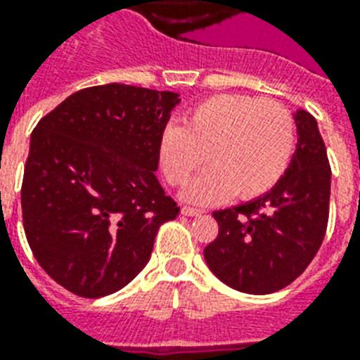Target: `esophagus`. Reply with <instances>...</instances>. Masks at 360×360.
I'll use <instances>...</instances> for the list:
<instances>
[{"label": "esophagus", "instance_id": "obj_1", "mask_svg": "<svg viewBox=\"0 0 360 360\" xmlns=\"http://www.w3.org/2000/svg\"><path fill=\"white\" fill-rule=\"evenodd\" d=\"M181 212H183L185 216H201L203 214V210L192 209V207H183V209H181Z\"/></svg>", "mask_w": 360, "mask_h": 360}]
</instances>
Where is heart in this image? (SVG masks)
<instances>
[{"instance_id":"heart-1","label":"heart","mask_w":360,"mask_h":360,"mask_svg":"<svg viewBox=\"0 0 360 360\" xmlns=\"http://www.w3.org/2000/svg\"><path fill=\"white\" fill-rule=\"evenodd\" d=\"M296 150V124L279 103L240 94H218L186 114L185 125H168L159 139L166 179L185 186L203 160L210 166L185 190L198 205L244 200L270 192L283 179Z\"/></svg>"}]
</instances>
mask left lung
Instances as JSON below:
<instances>
[{"label": "left lung", "mask_w": 360, "mask_h": 360, "mask_svg": "<svg viewBox=\"0 0 360 360\" xmlns=\"http://www.w3.org/2000/svg\"><path fill=\"white\" fill-rule=\"evenodd\" d=\"M297 144L290 166L270 192L216 210L218 236L203 250L221 283L246 294H271L290 285L322 246L329 218L331 168L318 122L292 114Z\"/></svg>", "instance_id": "1"}]
</instances>
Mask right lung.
<instances>
[{"mask_svg":"<svg viewBox=\"0 0 360 360\" xmlns=\"http://www.w3.org/2000/svg\"><path fill=\"white\" fill-rule=\"evenodd\" d=\"M175 92L101 84L79 90L31 134L22 185L25 236L53 281L81 297L129 285L179 207L157 179Z\"/></svg>","mask_w":360,"mask_h":360,"instance_id":"1","label":"right lung"}]
</instances>
